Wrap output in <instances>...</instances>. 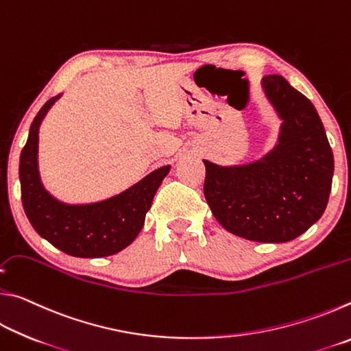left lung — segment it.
Returning a JSON list of instances; mask_svg holds the SVG:
<instances>
[{"instance_id": "left-lung-1", "label": "left lung", "mask_w": 351, "mask_h": 351, "mask_svg": "<svg viewBox=\"0 0 351 351\" xmlns=\"http://www.w3.org/2000/svg\"><path fill=\"white\" fill-rule=\"evenodd\" d=\"M261 90L280 119L276 145L251 162L206 165L204 197L213 217L241 239L285 243L322 217L335 159L314 105L282 75L261 79Z\"/></svg>"}]
</instances>
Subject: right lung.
Here are the masks:
<instances>
[{
	"label": "right lung",
	"instance_id": "add662e5",
	"mask_svg": "<svg viewBox=\"0 0 351 351\" xmlns=\"http://www.w3.org/2000/svg\"><path fill=\"white\" fill-rule=\"evenodd\" d=\"M62 94L47 100L35 116L20 156L23 207L37 234L64 254L82 258L108 257L136 240L153 197L169 175L162 165L123 192L94 203H64L43 186L38 169L40 125Z\"/></svg>",
	"mask_w": 351,
	"mask_h": 351
}]
</instances>
